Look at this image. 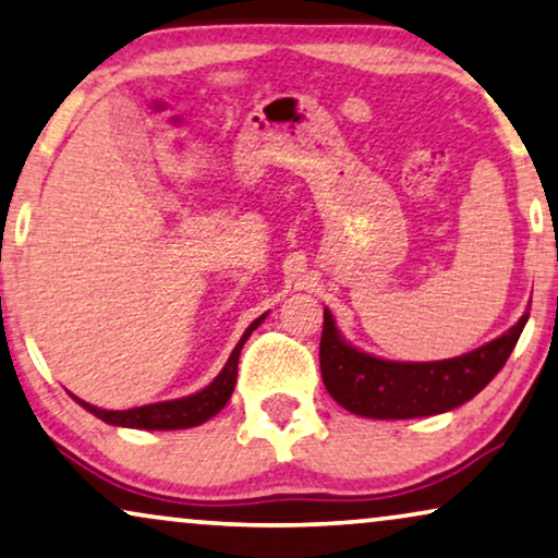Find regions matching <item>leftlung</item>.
<instances>
[{
  "label": "left lung",
  "instance_id": "obj_1",
  "mask_svg": "<svg viewBox=\"0 0 558 558\" xmlns=\"http://www.w3.org/2000/svg\"><path fill=\"white\" fill-rule=\"evenodd\" d=\"M529 315L472 353L432 363L384 361L345 342L330 310L319 340V371L327 393L365 418H416L445 414L477 396L513 353Z\"/></svg>",
  "mask_w": 558,
  "mask_h": 558
}]
</instances>
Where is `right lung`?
<instances>
[{
	"instance_id": "1",
	"label": "right lung",
	"mask_w": 558,
	"mask_h": 558,
	"mask_svg": "<svg viewBox=\"0 0 558 558\" xmlns=\"http://www.w3.org/2000/svg\"><path fill=\"white\" fill-rule=\"evenodd\" d=\"M264 317L254 319L248 325V330L243 332V338L239 340V345L233 348L231 357L223 365V371L213 378L210 386H205L203 391H197L193 396H185V399H174V401H159V403H147V407H136V409H126V411H109V409H98L90 407V403L73 399L81 403L83 409L90 411V414L101 418L106 424L113 426H126V429H149V432H170V429H190V426H197L203 422H208L210 416H216L220 409L226 407L228 399H231L233 388H235V376H239V355L243 342L248 340V335L262 325Z\"/></svg>"
}]
</instances>
